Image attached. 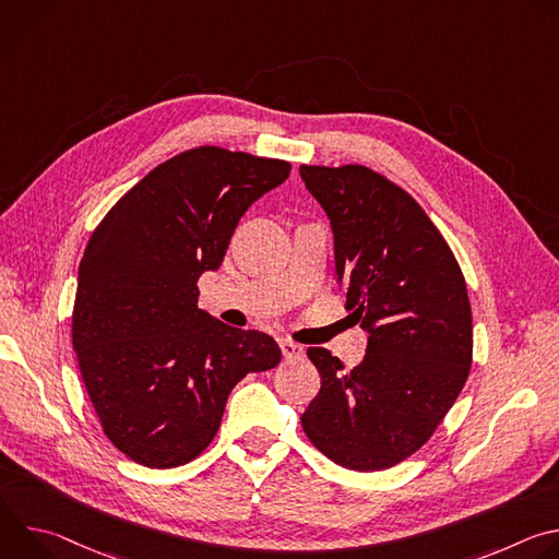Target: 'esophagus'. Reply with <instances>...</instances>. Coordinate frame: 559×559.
I'll return each instance as SVG.
<instances>
[{
	"label": "esophagus",
	"mask_w": 559,
	"mask_h": 559,
	"mask_svg": "<svg viewBox=\"0 0 559 559\" xmlns=\"http://www.w3.org/2000/svg\"><path fill=\"white\" fill-rule=\"evenodd\" d=\"M281 352H283V358L285 360H292V358H302L305 356V349L292 341H281Z\"/></svg>",
	"instance_id": "34e87169"
}]
</instances>
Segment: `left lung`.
I'll use <instances>...</instances> for the list:
<instances>
[{
    "instance_id": "left-lung-1",
    "label": "left lung",
    "mask_w": 559,
    "mask_h": 559,
    "mask_svg": "<svg viewBox=\"0 0 559 559\" xmlns=\"http://www.w3.org/2000/svg\"><path fill=\"white\" fill-rule=\"evenodd\" d=\"M332 221L338 281L367 354L345 371L309 347L321 391L300 416L309 442L354 471H382L416 453L460 395L473 358L464 274L418 201L365 166H300Z\"/></svg>"
}]
</instances>
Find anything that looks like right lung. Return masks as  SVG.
Listing matches in <instances>:
<instances>
[{"mask_svg": "<svg viewBox=\"0 0 559 559\" xmlns=\"http://www.w3.org/2000/svg\"><path fill=\"white\" fill-rule=\"evenodd\" d=\"M289 170L199 145L147 173L95 227L79 263L72 347L104 433L132 462L173 468L201 455L236 382L281 362L272 336L199 309L197 283Z\"/></svg>", "mask_w": 559, "mask_h": 559, "instance_id": "1", "label": "right lung"}]
</instances>
